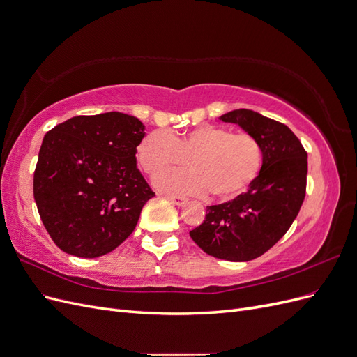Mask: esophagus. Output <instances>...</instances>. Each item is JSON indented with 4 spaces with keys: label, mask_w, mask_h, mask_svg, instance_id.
I'll return each instance as SVG.
<instances>
[{
    "label": "esophagus",
    "mask_w": 357,
    "mask_h": 357,
    "mask_svg": "<svg viewBox=\"0 0 357 357\" xmlns=\"http://www.w3.org/2000/svg\"><path fill=\"white\" fill-rule=\"evenodd\" d=\"M167 198H168L169 201L174 202V204H177V205H183V204H185V202L188 201L185 197H180V195H167Z\"/></svg>",
    "instance_id": "34e87169"
}]
</instances>
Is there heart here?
Returning a JSON list of instances; mask_svg holds the SVG:
<instances>
[{
	"instance_id": "heart-1",
	"label": "heart",
	"mask_w": 357,
	"mask_h": 357,
	"mask_svg": "<svg viewBox=\"0 0 357 357\" xmlns=\"http://www.w3.org/2000/svg\"><path fill=\"white\" fill-rule=\"evenodd\" d=\"M186 159L190 169L168 172L156 185L171 192L192 195L208 192L215 199H229L241 195L257 178L264 150L252 134L210 123L183 134L156 129L137 146L138 165L150 177L183 165Z\"/></svg>"
}]
</instances>
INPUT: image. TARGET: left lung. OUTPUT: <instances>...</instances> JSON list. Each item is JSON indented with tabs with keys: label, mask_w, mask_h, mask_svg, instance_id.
Returning a JSON list of instances; mask_svg holds the SVG:
<instances>
[{
	"label": "left lung",
	"mask_w": 357,
	"mask_h": 357,
	"mask_svg": "<svg viewBox=\"0 0 357 357\" xmlns=\"http://www.w3.org/2000/svg\"><path fill=\"white\" fill-rule=\"evenodd\" d=\"M259 139L264 165L247 192L207 207L190 238L218 259L247 262L268 252L296 219L307 189V152L298 137L274 119L240 109L219 117Z\"/></svg>",
	"instance_id": "left-lung-1"
}]
</instances>
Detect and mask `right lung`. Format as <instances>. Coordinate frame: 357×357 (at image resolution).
<instances>
[{
  "mask_svg": "<svg viewBox=\"0 0 357 357\" xmlns=\"http://www.w3.org/2000/svg\"><path fill=\"white\" fill-rule=\"evenodd\" d=\"M144 125L119 112L75 116L43 138L34 199L46 231L62 252L98 257L135 229L155 197L137 168Z\"/></svg>",
  "mask_w": 357,
  "mask_h": 357,
  "instance_id": "add662e5",
  "label": "right lung"
}]
</instances>
